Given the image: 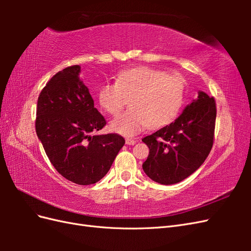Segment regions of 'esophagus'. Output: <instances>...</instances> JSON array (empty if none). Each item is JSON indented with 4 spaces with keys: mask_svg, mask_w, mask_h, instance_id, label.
I'll return each mask as SVG.
<instances>
[{
    "mask_svg": "<svg viewBox=\"0 0 251 251\" xmlns=\"http://www.w3.org/2000/svg\"><path fill=\"white\" fill-rule=\"evenodd\" d=\"M135 143H136V140L134 139H130V138L126 139V144H127V146H134Z\"/></svg>",
    "mask_w": 251,
    "mask_h": 251,
    "instance_id": "34e87169",
    "label": "esophagus"
}]
</instances>
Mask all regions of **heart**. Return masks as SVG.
<instances>
[{
    "instance_id": "obj_1",
    "label": "heart",
    "mask_w": 251,
    "mask_h": 251,
    "mask_svg": "<svg viewBox=\"0 0 251 251\" xmlns=\"http://www.w3.org/2000/svg\"><path fill=\"white\" fill-rule=\"evenodd\" d=\"M185 82L176 75L138 67L120 72L117 81H107L98 90L100 107L111 115L132 100L131 110L114 118L110 127L120 135L132 137L147 127H160L178 115L184 101Z\"/></svg>"
}]
</instances>
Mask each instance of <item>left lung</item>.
<instances>
[{
  "instance_id": "1",
  "label": "left lung",
  "mask_w": 251,
  "mask_h": 251,
  "mask_svg": "<svg viewBox=\"0 0 251 251\" xmlns=\"http://www.w3.org/2000/svg\"><path fill=\"white\" fill-rule=\"evenodd\" d=\"M216 116L215 98L199 91L175 121L142 138L150 149L142 164L148 177L170 185L198 170L212 148Z\"/></svg>"
}]
</instances>
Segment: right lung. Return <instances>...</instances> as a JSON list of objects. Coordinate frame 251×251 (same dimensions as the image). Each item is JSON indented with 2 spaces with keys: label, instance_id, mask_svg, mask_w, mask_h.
<instances>
[{
  "label": "right lung",
  "instance_id": "right-lung-1",
  "mask_svg": "<svg viewBox=\"0 0 251 251\" xmlns=\"http://www.w3.org/2000/svg\"><path fill=\"white\" fill-rule=\"evenodd\" d=\"M79 73L80 66L68 67L46 83L37 100L35 130L55 170L74 183L90 185L107 175L126 141L118 134H94L105 119Z\"/></svg>",
  "mask_w": 251,
  "mask_h": 251
}]
</instances>
